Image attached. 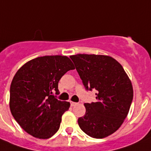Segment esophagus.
<instances>
[{
  "instance_id": "1",
  "label": "esophagus",
  "mask_w": 151,
  "mask_h": 151,
  "mask_svg": "<svg viewBox=\"0 0 151 151\" xmlns=\"http://www.w3.org/2000/svg\"><path fill=\"white\" fill-rule=\"evenodd\" d=\"M78 104V103H76V102H73V101H70V105H71L72 107H73V106H75V105Z\"/></svg>"
}]
</instances>
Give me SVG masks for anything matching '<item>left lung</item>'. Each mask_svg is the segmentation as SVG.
I'll list each match as a JSON object with an SVG mask.
<instances>
[{
  "label": "left lung",
  "mask_w": 151,
  "mask_h": 151,
  "mask_svg": "<svg viewBox=\"0 0 151 151\" xmlns=\"http://www.w3.org/2000/svg\"><path fill=\"white\" fill-rule=\"evenodd\" d=\"M87 90L97 91L96 102L84 104L85 114L78 118L83 132L104 138L120 128L132 103V83L121 64L107 55L70 56Z\"/></svg>",
  "instance_id": "8db88e82"
}]
</instances>
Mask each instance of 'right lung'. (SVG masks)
Returning a JSON list of instances; mask_svg holds the SVG:
<instances>
[{"label": "right lung", "instance_id": "obj_1", "mask_svg": "<svg viewBox=\"0 0 151 151\" xmlns=\"http://www.w3.org/2000/svg\"><path fill=\"white\" fill-rule=\"evenodd\" d=\"M75 69L67 56H44L29 60L15 73L10 88V110L21 128L39 139L51 137L60 127L70 102L59 101L58 82Z\"/></svg>", "mask_w": 151, "mask_h": 151}]
</instances>
